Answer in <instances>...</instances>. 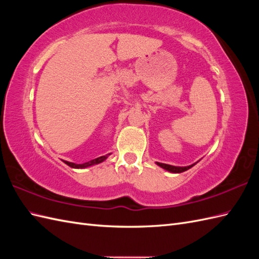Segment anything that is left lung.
Masks as SVG:
<instances>
[{
  "mask_svg": "<svg viewBox=\"0 0 259 259\" xmlns=\"http://www.w3.org/2000/svg\"><path fill=\"white\" fill-rule=\"evenodd\" d=\"M159 167H161L162 169L167 170L169 172H172V174H180V172H184L186 170L190 169L191 167H194L196 163H192L190 166H186V167H178V166H171V164H167V163H161V162H156Z\"/></svg>",
  "mask_w": 259,
  "mask_h": 259,
  "instance_id": "1",
  "label": "left lung"
}]
</instances>
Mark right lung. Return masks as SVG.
I'll use <instances>...</instances> for the list:
<instances>
[{"label":"right lung","instance_id":"right-lung-1","mask_svg":"<svg viewBox=\"0 0 259 259\" xmlns=\"http://www.w3.org/2000/svg\"><path fill=\"white\" fill-rule=\"evenodd\" d=\"M111 155V153H108V155L106 156H102V157H99L97 159H93V160L91 161H88V162H84V163H74V162H70V161H65L63 160L64 163H67L69 167L71 168H75V169H83V168H88V167H91V166H95V164H98V163H101L103 162L106 159Z\"/></svg>","mask_w":259,"mask_h":259}]
</instances>
